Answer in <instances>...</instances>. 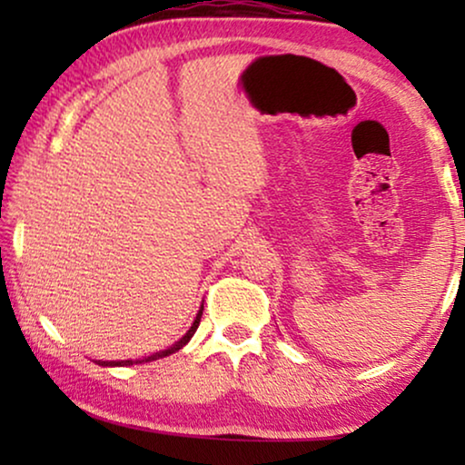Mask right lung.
<instances>
[{
    "label": "right lung",
    "mask_w": 465,
    "mask_h": 465,
    "mask_svg": "<svg viewBox=\"0 0 465 465\" xmlns=\"http://www.w3.org/2000/svg\"><path fill=\"white\" fill-rule=\"evenodd\" d=\"M201 315H203V307L199 309V313H196V320H194V323L193 326H190V330L186 334L182 336L180 341L175 342L173 347H169V349H164V351H158V353H152V355H148V358H143V360H120V361H97L99 366H133V364H142V361H154V360H161V358H167V355H171V353H175V351H180V349L186 345V342L193 339V334L196 332V328H199V323H201Z\"/></svg>",
    "instance_id": "obj_1"
}]
</instances>
